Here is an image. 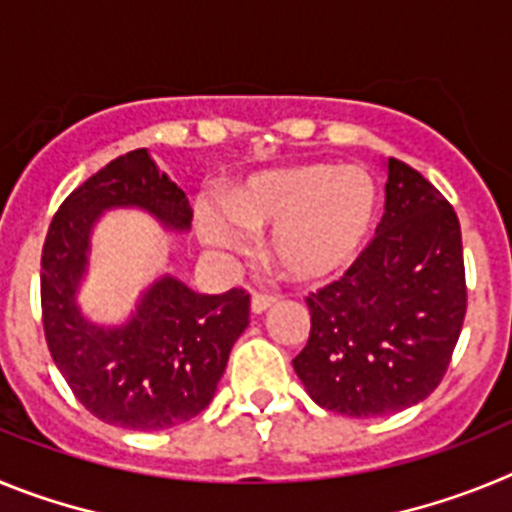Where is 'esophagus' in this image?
<instances>
[{"label": "esophagus", "instance_id": "obj_1", "mask_svg": "<svg viewBox=\"0 0 512 512\" xmlns=\"http://www.w3.org/2000/svg\"><path fill=\"white\" fill-rule=\"evenodd\" d=\"M279 300V295H271V292H256V295L251 297V310L259 315V312H266L269 310L274 302Z\"/></svg>", "mask_w": 512, "mask_h": 512}]
</instances>
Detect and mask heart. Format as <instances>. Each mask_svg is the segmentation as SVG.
<instances>
[{"mask_svg": "<svg viewBox=\"0 0 512 512\" xmlns=\"http://www.w3.org/2000/svg\"><path fill=\"white\" fill-rule=\"evenodd\" d=\"M379 192L361 166L323 161L251 176L225 194L230 220L246 233H266L271 266L292 282H320L354 264L377 220ZM205 241L241 251V233L215 212H202Z\"/></svg>", "mask_w": 512, "mask_h": 512, "instance_id": "b5f03b06", "label": "heart"}]
</instances>
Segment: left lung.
<instances>
[{"mask_svg": "<svg viewBox=\"0 0 512 512\" xmlns=\"http://www.w3.org/2000/svg\"><path fill=\"white\" fill-rule=\"evenodd\" d=\"M382 223L336 282L305 297L295 372L320 408L379 418L441 384L467 315L459 217L420 171L387 164Z\"/></svg>", "mask_w": 512, "mask_h": 512, "instance_id": "1", "label": "left lung"}]
</instances>
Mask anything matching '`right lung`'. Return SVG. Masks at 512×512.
Listing matches in <instances>:
<instances>
[{
	"label": "right lung",
	"mask_w": 512,
	"mask_h": 512,
	"mask_svg": "<svg viewBox=\"0 0 512 512\" xmlns=\"http://www.w3.org/2000/svg\"><path fill=\"white\" fill-rule=\"evenodd\" d=\"M143 207L166 228L187 230V194L161 174L146 148L117 156L61 202L40 256V307L48 351L76 400L128 431H164L210 405L230 348L248 325L251 295H197L164 277L128 325L84 320L74 295L87 271L89 230L102 210Z\"/></svg>",
	"instance_id": "right-lung-1"
}]
</instances>
